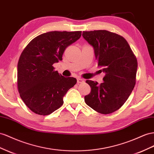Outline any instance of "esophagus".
<instances>
[{
  "instance_id": "obj_1",
  "label": "esophagus",
  "mask_w": 154,
  "mask_h": 154,
  "mask_svg": "<svg viewBox=\"0 0 154 154\" xmlns=\"http://www.w3.org/2000/svg\"><path fill=\"white\" fill-rule=\"evenodd\" d=\"M77 82L78 83V84H82V83L84 82V80L82 78H77Z\"/></svg>"
}]
</instances>
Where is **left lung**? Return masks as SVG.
I'll return each mask as SVG.
<instances>
[{"label": "left lung", "instance_id": "1", "mask_svg": "<svg viewBox=\"0 0 154 154\" xmlns=\"http://www.w3.org/2000/svg\"><path fill=\"white\" fill-rule=\"evenodd\" d=\"M93 47L103 82L87 80L91 93L85 96L87 106L102 114L118 110L126 102L135 85L137 61L123 37L107 30L83 32Z\"/></svg>", "mask_w": 154, "mask_h": 154}]
</instances>
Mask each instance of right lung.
Wrapping results in <instances>:
<instances>
[{"mask_svg": "<svg viewBox=\"0 0 154 154\" xmlns=\"http://www.w3.org/2000/svg\"><path fill=\"white\" fill-rule=\"evenodd\" d=\"M82 35L81 31H53L33 39L20 54L17 64L20 97L34 113L48 115L63 103V97L76 84L54 70L65 50Z\"/></svg>", "mask_w": 154, "mask_h": 154, "instance_id": "add662e5", "label": "right lung"}]
</instances>
